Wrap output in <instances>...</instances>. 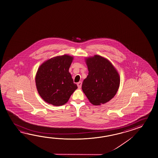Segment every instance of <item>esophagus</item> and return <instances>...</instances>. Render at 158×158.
I'll return each instance as SVG.
<instances>
[{"label":"esophagus","mask_w":158,"mask_h":158,"mask_svg":"<svg viewBox=\"0 0 158 158\" xmlns=\"http://www.w3.org/2000/svg\"><path fill=\"white\" fill-rule=\"evenodd\" d=\"M81 85H82V82L81 81H79V82H78L77 83V87H78V88H81Z\"/></svg>","instance_id":"34e87169"}]
</instances>
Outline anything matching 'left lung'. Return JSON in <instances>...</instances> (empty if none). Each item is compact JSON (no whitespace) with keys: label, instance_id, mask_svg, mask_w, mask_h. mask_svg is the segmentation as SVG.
Listing matches in <instances>:
<instances>
[{"label":"left lung","instance_id":"1","mask_svg":"<svg viewBox=\"0 0 158 158\" xmlns=\"http://www.w3.org/2000/svg\"><path fill=\"white\" fill-rule=\"evenodd\" d=\"M88 75L82 84V90L94 106L110 101L119 88L120 77L109 60L95 55L85 59Z\"/></svg>","mask_w":158,"mask_h":158}]
</instances>
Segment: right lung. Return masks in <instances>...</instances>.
<instances>
[{"label":"right lung","mask_w":158,"mask_h":158,"mask_svg":"<svg viewBox=\"0 0 158 158\" xmlns=\"http://www.w3.org/2000/svg\"><path fill=\"white\" fill-rule=\"evenodd\" d=\"M73 57L55 56L42 64L36 73V88L40 95L48 104L62 106L68 101L77 88L69 69Z\"/></svg>","instance_id":"obj_1"}]
</instances>
